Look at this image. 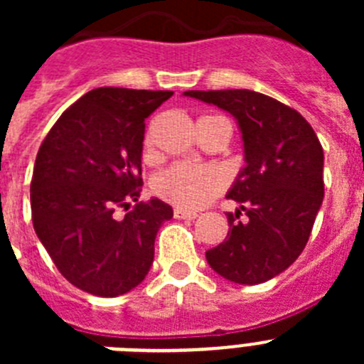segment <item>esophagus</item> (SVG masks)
<instances>
[{"label": "esophagus", "mask_w": 364, "mask_h": 364, "mask_svg": "<svg viewBox=\"0 0 364 364\" xmlns=\"http://www.w3.org/2000/svg\"><path fill=\"white\" fill-rule=\"evenodd\" d=\"M173 215H175V218H184V220H193V218L198 217L197 211L182 210V208H175V210H173Z\"/></svg>", "instance_id": "obj_1"}]
</instances>
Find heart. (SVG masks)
<instances>
[{"instance_id":"b5f03b06","label":"heart","mask_w":364,"mask_h":364,"mask_svg":"<svg viewBox=\"0 0 364 364\" xmlns=\"http://www.w3.org/2000/svg\"><path fill=\"white\" fill-rule=\"evenodd\" d=\"M144 154L147 159L153 156V138L149 133L144 140ZM226 184V175L213 166L173 164L154 176L153 193L176 208L198 210L222 193Z\"/></svg>"}]
</instances>
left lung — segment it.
<instances>
[{
    "label": "left lung",
    "mask_w": 364,
    "mask_h": 364,
    "mask_svg": "<svg viewBox=\"0 0 364 364\" xmlns=\"http://www.w3.org/2000/svg\"><path fill=\"white\" fill-rule=\"evenodd\" d=\"M186 96L230 111L240 125L246 167L228 198V237L205 252L228 281L260 284L295 262L323 204V146L301 112L247 89L188 91ZM248 222L238 218L242 211Z\"/></svg>",
    "instance_id": "left-lung-1"
}]
</instances>
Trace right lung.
<instances>
[{
  "instance_id": "1",
  "label": "right lung",
  "mask_w": 364,
  "mask_h": 364,
  "mask_svg": "<svg viewBox=\"0 0 364 364\" xmlns=\"http://www.w3.org/2000/svg\"><path fill=\"white\" fill-rule=\"evenodd\" d=\"M171 96L98 87L41 142L31 182L34 231L58 272L87 294H127L153 264L154 239L173 210L159 198L138 202L142 142L146 118ZM118 209L130 211L118 219Z\"/></svg>"
}]
</instances>
